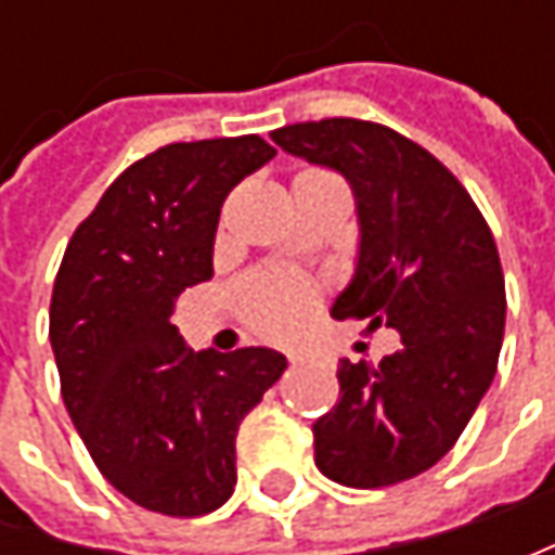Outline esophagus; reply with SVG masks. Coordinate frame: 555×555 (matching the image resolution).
<instances>
[{
  "label": "esophagus",
  "mask_w": 555,
  "mask_h": 555,
  "mask_svg": "<svg viewBox=\"0 0 555 555\" xmlns=\"http://www.w3.org/2000/svg\"><path fill=\"white\" fill-rule=\"evenodd\" d=\"M287 358H289V364H299V361H306V354L302 352H289Z\"/></svg>",
  "instance_id": "1"
}]
</instances>
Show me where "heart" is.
Wrapping results in <instances>:
<instances>
[{
    "label": "heart",
    "mask_w": 555,
    "mask_h": 555,
    "mask_svg": "<svg viewBox=\"0 0 555 555\" xmlns=\"http://www.w3.org/2000/svg\"><path fill=\"white\" fill-rule=\"evenodd\" d=\"M246 306H249V318L259 331L271 333V336H287L302 324L311 306V296L302 284L268 281V284H256L246 293Z\"/></svg>",
    "instance_id": "b5f03b06"
}]
</instances>
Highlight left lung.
I'll use <instances>...</instances> for the list:
<instances>
[{"mask_svg": "<svg viewBox=\"0 0 555 555\" xmlns=\"http://www.w3.org/2000/svg\"><path fill=\"white\" fill-rule=\"evenodd\" d=\"M271 141L352 188L354 271L331 314L401 336L379 367L339 361V401L311 426L314 463L349 488L414 479L454 448L498 371L506 293L494 237L463 184L386 126L296 122Z\"/></svg>", "mask_w": 555, "mask_h": 555, "instance_id": "left-lung-1", "label": "left lung"}]
</instances>
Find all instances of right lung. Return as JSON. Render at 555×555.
Masks as SVG:
<instances>
[{"label":"right lung","instance_id":"obj_1","mask_svg":"<svg viewBox=\"0 0 555 555\" xmlns=\"http://www.w3.org/2000/svg\"><path fill=\"white\" fill-rule=\"evenodd\" d=\"M274 154L259 135L147 154L76 228L54 278L67 414L101 476L163 516H203L234 494L237 426L287 371L266 346L194 352L169 321L179 293L212 278L228 191Z\"/></svg>","mask_w":555,"mask_h":555}]
</instances>
